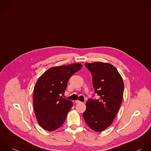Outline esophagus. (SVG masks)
<instances>
[{"label":"esophagus","mask_w":151,"mask_h":151,"mask_svg":"<svg viewBox=\"0 0 151 151\" xmlns=\"http://www.w3.org/2000/svg\"><path fill=\"white\" fill-rule=\"evenodd\" d=\"M75 102H76V104H80V103H81V102L79 101H78V100H76V101H75Z\"/></svg>","instance_id":"esophagus-1"}]
</instances>
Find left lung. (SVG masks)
<instances>
[{"label":"left lung","instance_id":"1","mask_svg":"<svg viewBox=\"0 0 151 151\" xmlns=\"http://www.w3.org/2000/svg\"><path fill=\"white\" fill-rule=\"evenodd\" d=\"M85 65L92 73L95 92L99 99H88L83 117L91 129L102 132L112 124L121 107L124 81L116 68L110 63L96 62Z\"/></svg>","mask_w":151,"mask_h":151}]
</instances>
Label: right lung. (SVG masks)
<instances>
[{
    "label": "right lung",
    "instance_id": "right-lung-1",
    "mask_svg": "<svg viewBox=\"0 0 151 151\" xmlns=\"http://www.w3.org/2000/svg\"><path fill=\"white\" fill-rule=\"evenodd\" d=\"M82 67L81 63L52 67L37 79L33 104L37 122L43 129L53 131L63 124L73 103L59 95L65 93L69 78Z\"/></svg>",
    "mask_w": 151,
    "mask_h": 151
}]
</instances>
